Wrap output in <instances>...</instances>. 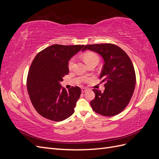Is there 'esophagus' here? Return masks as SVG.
<instances>
[{"label":"esophagus","instance_id":"esophagus-1","mask_svg":"<svg viewBox=\"0 0 159 159\" xmlns=\"http://www.w3.org/2000/svg\"><path fill=\"white\" fill-rule=\"evenodd\" d=\"M88 91V89H86V88H81V92L82 93H85V92H86V91Z\"/></svg>","mask_w":159,"mask_h":159}]
</instances>
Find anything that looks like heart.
I'll return each mask as SVG.
<instances>
[{
    "instance_id": "b5f03b06",
    "label": "heart",
    "mask_w": 159,
    "mask_h": 159,
    "mask_svg": "<svg viewBox=\"0 0 159 159\" xmlns=\"http://www.w3.org/2000/svg\"><path fill=\"white\" fill-rule=\"evenodd\" d=\"M84 60L85 63L87 64V65H88L89 63H91V62H92L93 61H98L99 58H98V56L96 55L95 53L87 52L84 55ZM74 63V57H72V58H71L68 61L69 70H71L72 68H73Z\"/></svg>"
}]
</instances>
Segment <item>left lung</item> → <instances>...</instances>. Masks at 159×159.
<instances>
[{
	"mask_svg": "<svg viewBox=\"0 0 159 159\" xmlns=\"http://www.w3.org/2000/svg\"><path fill=\"white\" fill-rule=\"evenodd\" d=\"M103 57L104 64L99 79L105 82L103 92L93 89L95 98L90 102L95 112L111 117L121 113L131 100L136 84V75L130 57L121 48L113 44L86 45Z\"/></svg>",
	"mask_w": 159,
	"mask_h": 159,
	"instance_id": "8db88e82",
	"label": "left lung"
}]
</instances>
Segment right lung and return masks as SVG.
I'll return each mask as SVG.
<instances>
[{
	"label": "right lung",
	"instance_id": "add662e5",
	"mask_svg": "<svg viewBox=\"0 0 159 159\" xmlns=\"http://www.w3.org/2000/svg\"><path fill=\"white\" fill-rule=\"evenodd\" d=\"M84 48V45L54 44L33 60L27 77V90L34 107L43 117L61 121L74 113L81 89L75 86L67 91L60 82L69 73L68 61Z\"/></svg>",
	"mask_w": 159,
	"mask_h": 159
}]
</instances>
